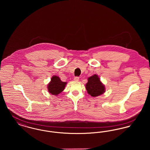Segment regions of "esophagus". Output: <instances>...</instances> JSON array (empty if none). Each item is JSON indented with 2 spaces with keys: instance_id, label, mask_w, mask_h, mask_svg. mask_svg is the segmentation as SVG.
Segmentation results:
<instances>
[{
  "instance_id": "obj_1",
  "label": "esophagus",
  "mask_w": 150,
  "mask_h": 150,
  "mask_svg": "<svg viewBox=\"0 0 150 150\" xmlns=\"http://www.w3.org/2000/svg\"><path fill=\"white\" fill-rule=\"evenodd\" d=\"M74 80L75 81H78L79 80V78L78 76H76V77L74 78Z\"/></svg>"
}]
</instances>
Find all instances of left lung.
<instances>
[{"instance_id":"obj_1","label":"left lung","mask_w":150,"mask_h":150,"mask_svg":"<svg viewBox=\"0 0 150 150\" xmlns=\"http://www.w3.org/2000/svg\"><path fill=\"white\" fill-rule=\"evenodd\" d=\"M86 86L87 92L92 97H97L105 92V86L96 74L88 78Z\"/></svg>"}]
</instances>
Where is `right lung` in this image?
<instances>
[{"mask_svg":"<svg viewBox=\"0 0 150 150\" xmlns=\"http://www.w3.org/2000/svg\"><path fill=\"white\" fill-rule=\"evenodd\" d=\"M66 83V82L62 81L57 76H53L48 85V90L52 94L57 96L64 90Z\"/></svg>","mask_w":150,"mask_h":150,"instance_id":"add662e5","label":"right lung"}]
</instances>
